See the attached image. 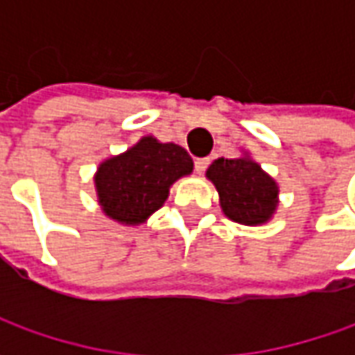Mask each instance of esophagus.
Listing matches in <instances>:
<instances>
[{
    "label": "esophagus",
    "mask_w": 355,
    "mask_h": 355,
    "mask_svg": "<svg viewBox=\"0 0 355 355\" xmlns=\"http://www.w3.org/2000/svg\"><path fill=\"white\" fill-rule=\"evenodd\" d=\"M193 166H196V171H198V173H205L207 166H209V157H198Z\"/></svg>",
    "instance_id": "obj_1"
}]
</instances>
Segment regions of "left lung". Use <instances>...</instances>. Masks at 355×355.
I'll return each mask as SVG.
<instances>
[{
  "label": "left lung",
  "instance_id": "8db88e82",
  "mask_svg": "<svg viewBox=\"0 0 355 355\" xmlns=\"http://www.w3.org/2000/svg\"><path fill=\"white\" fill-rule=\"evenodd\" d=\"M207 178L217 187L225 215L237 223H265L277 207V184L247 157L215 159Z\"/></svg>",
  "mask_w": 355,
  "mask_h": 355
}]
</instances>
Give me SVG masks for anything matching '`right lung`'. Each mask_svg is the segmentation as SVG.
<instances>
[{
  "instance_id": "right-lung-1",
  "label": "right lung",
  "mask_w": 355,
  "mask_h": 355,
  "mask_svg": "<svg viewBox=\"0 0 355 355\" xmlns=\"http://www.w3.org/2000/svg\"><path fill=\"white\" fill-rule=\"evenodd\" d=\"M191 170L193 162L182 146L142 138L126 154L110 157L98 168L101 205L120 223H142L164 205L170 185Z\"/></svg>"
}]
</instances>
